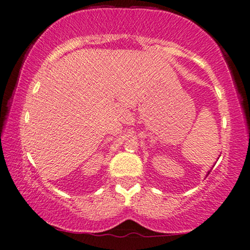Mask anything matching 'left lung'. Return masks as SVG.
Masks as SVG:
<instances>
[{"label": "left lung", "mask_w": 250, "mask_h": 250, "mask_svg": "<svg viewBox=\"0 0 250 250\" xmlns=\"http://www.w3.org/2000/svg\"><path fill=\"white\" fill-rule=\"evenodd\" d=\"M210 172H211V169L209 170V172H208V174H207V175H209V173H210Z\"/></svg>", "instance_id": "left-lung-1"}]
</instances>
